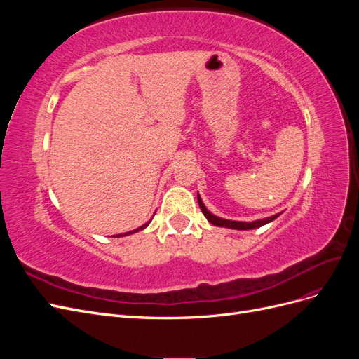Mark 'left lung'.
Returning <instances> with one entry per match:
<instances>
[{
    "instance_id": "obj_1",
    "label": "left lung",
    "mask_w": 359,
    "mask_h": 359,
    "mask_svg": "<svg viewBox=\"0 0 359 359\" xmlns=\"http://www.w3.org/2000/svg\"><path fill=\"white\" fill-rule=\"evenodd\" d=\"M198 202H199V206H201V211L203 212V215L206 217V220H208L211 224L214 226H220V227H229V229H236V231H250V229H256V227H260L264 224H268L273 220H276L277 217L281 214H276V215H271V217H266V219H262V220H255V222H235V220H226V219H222V217H217L214 215L212 212H210L208 210H206V206L203 205L199 193H198Z\"/></svg>"
}]
</instances>
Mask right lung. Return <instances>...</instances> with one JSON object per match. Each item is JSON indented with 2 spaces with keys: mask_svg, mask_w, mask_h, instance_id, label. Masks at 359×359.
<instances>
[{
  "mask_svg": "<svg viewBox=\"0 0 359 359\" xmlns=\"http://www.w3.org/2000/svg\"><path fill=\"white\" fill-rule=\"evenodd\" d=\"M149 223H151V220H149L148 223L142 224L140 227H137V229H135V231H130V232H126V233H119V235H116V238H119V236H127V235H132V233H136V232H139V231H142V229H145V227H147Z\"/></svg>",
  "mask_w": 359,
  "mask_h": 359,
  "instance_id": "1",
  "label": "right lung"
}]
</instances>
